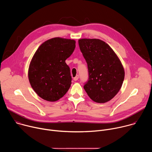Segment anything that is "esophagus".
Returning a JSON list of instances; mask_svg holds the SVG:
<instances>
[{
	"label": "esophagus",
	"instance_id": "esophagus-1",
	"mask_svg": "<svg viewBox=\"0 0 152 152\" xmlns=\"http://www.w3.org/2000/svg\"><path fill=\"white\" fill-rule=\"evenodd\" d=\"M78 79H79V76H78V75H76V76L73 78V79H74L75 81L77 80H78Z\"/></svg>",
	"mask_w": 152,
	"mask_h": 152
}]
</instances>
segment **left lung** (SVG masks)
<instances>
[{
    "instance_id": "1",
    "label": "left lung",
    "mask_w": 152,
    "mask_h": 152,
    "mask_svg": "<svg viewBox=\"0 0 152 152\" xmlns=\"http://www.w3.org/2000/svg\"><path fill=\"white\" fill-rule=\"evenodd\" d=\"M80 50L87 63L89 78L83 88L94 102L111 100L120 91L124 78L123 65L113 49L99 39L78 40Z\"/></svg>"
}]
</instances>
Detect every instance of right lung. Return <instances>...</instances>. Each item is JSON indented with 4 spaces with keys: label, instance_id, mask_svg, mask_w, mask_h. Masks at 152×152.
<instances>
[{
    "label": "right lung",
    "instance_id": "add662e5",
    "mask_svg": "<svg viewBox=\"0 0 152 152\" xmlns=\"http://www.w3.org/2000/svg\"><path fill=\"white\" fill-rule=\"evenodd\" d=\"M74 39L55 37L41 44L29 64L28 78L34 91L42 99L55 102L62 98L72 84L66 60L73 53Z\"/></svg>",
    "mask_w": 152,
    "mask_h": 152
}]
</instances>
